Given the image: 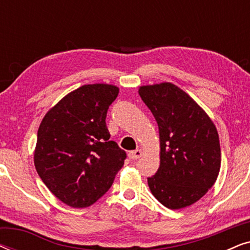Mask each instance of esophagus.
I'll use <instances>...</instances> for the list:
<instances>
[{
  "label": "esophagus",
  "instance_id": "34e87169",
  "mask_svg": "<svg viewBox=\"0 0 250 250\" xmlns=\"http://www.w3.org/2000/svg\"><path fill=\"white\" fill-rule=\"evenodd\" d=\"M142 155H143V152H142L141 149H136V150H133V151L128 152V157L133 160L139 159L140 157H142Z\"/></svg>",
  "mask_w": 250,
  "mask_h": 250
}]
</instances>
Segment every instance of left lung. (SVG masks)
I'll return each instance as SVG.
<instances>
[{
  "instance_id": "obj_1",
  "label": "left lung",
  "mask_w": 250,
  "mask_h": 250,
  "mask_svg": "<svg viewBox=\"0 0 250 250\" xmlns=\"http://www.w3.org/2000/svg\"><path fill=\"white\" fill-rule=\"evenodd\" d=\"M139 94L159 131L160 165L148 177L149 189L169 209L190 206L208 192L220 173L216 126L189 94L168 82L142 85Z\"/></svg>"
}]
</instances>
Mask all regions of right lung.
Listing matches in <instances>:
<instances>
[{"mask_svg":"<svg viewBox=\"0 0 250 250\" xmlns=\"http://www.w3.org/2000/svg\"><path fill=\"white\" fill-rule=\"evenodd\" d=\"M119 88L87 84L71 91L41 122L34 165L44 184L63 204L85 208L109 190L126 153L105 125Z\"/></svg>","mask_w":250,"mask_h":250,"instance_id":"1","label":"right lung"}]
</instances>
